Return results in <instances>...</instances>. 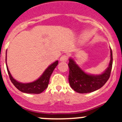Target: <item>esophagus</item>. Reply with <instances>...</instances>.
Returning <instances> with one entry per match:
<instances>
[{
  "label": "esophagus",
  "instance_id": "esophagus-1",
  "mask_svg": "<svg viewBox=\"0 0 122 122\" xmlns=\"http://www.w3.org/2000/svg\"><path fill=\"white\" fill-rule=\"evenodd\" d=\"M68 59V54H63L60 58V60L61 62H66Z\"/></svg>",
  "mask_w": 122,
  "mask_h": 122
}]
</instances>
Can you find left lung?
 Listing matches in <instances>:
<instances>
[{
  "instance_id": "1",
  "label": "left lung",
  "mask_w": 122,
  "mask_h": 122,
  "mask_svg": "<svg viewBox=\"0 0 122 122\" xmlns=\"http://www.w3.org/2000/svg\"><path fill=\"white\" fill-rule=\"evenodd\" d=\"M112 52L111 49V60L105 71L100 75H91L82 71L72 59H69L68 81L71 87L79 93L94 92L103 87L111 75L112 66Z\"/></svg>"
}]
</instances>
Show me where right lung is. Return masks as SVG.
Masks as SVG:
<instances>
[{"mask_svg": "<svg viewBox=\"0 0 122 122\" xmlns=\"http://www.w3.org/2000/svg\"><path fill=\"white\" fill-rule=\"evenodd\" d=\"M58 63H59V62H58V60H57L55 62H54L52 64L49 65L48 68L45 71L43 74H42L40 78L38 79L37 80L32 82L26 83V84L19 82L15 80V79L12 77V76L11 75L10 71L8 70V66H6V69H7V71H8L11 81L18 90H20L22 92H24V93L39 94V93L43 92L48 87L51 76L52 73L53 72L55 68L58 65ZM6 66H7V65H6Z\"/></svg>", "mask_w": 122, "mask_h": 122, "instance_id": "right-lung-1", "label": "right lung"}]
</instances>
